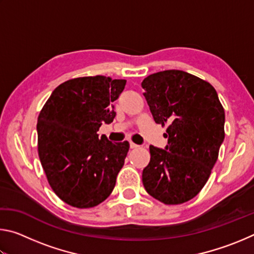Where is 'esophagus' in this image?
Wrapping results in <instances>:
<instances>
[{
  "instance_id": "esophagus-1",
  "label": "esophagus",
  "mask_w": 254,
  "mask_h": 254,
  "mask_svg": "<svg viewBox=\"0 0 254 254\" xmlns=\"http://www.w3.org/2000/svg\"><path fill=\"white\" fill-rule=\"evenodd\" d=\"M130 148L131 149H136V148H139V145L135 144L134 142H132V141H131V142H130Z\"/></svg>"
}]
</instances>
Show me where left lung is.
<instances>
[{
    "label": "left lung",
    "instance_id": "obj_1",
    "mask_svg": "<svg viewBox=\"0 0 254 254\" xmlns=\"http://www.w3.org/2000/svg\"><path fill=\"white\" fill-rule=\"evenodd\" d=\"M154 122L167 126L165 149L150 145L142 173L150 196L167 205L186 203L205 186L224 140V109L208 81L183 70H163L142 81Z\"/></svg>",
    "mask_w": 254,
    "mask_h": 254
}]
</instances>
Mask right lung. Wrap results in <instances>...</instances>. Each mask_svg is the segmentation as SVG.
Returning a JSON list of instances; mask_svg holds the SVG:
<instances>
[{
	"mask_svg": "<svg viewBox=\"0 0 254 254\" xmlns=\"http://www.w3.org/2000/svg\"><path fill=\"white\" fill-rule=\"evenodd\" d=\"M126 84L100 75L72 78L56 87L40 111V162L55 194L72 207H94L113 191L130 144L97 131L113 122V102Z\"/></svg>",
	"mask_w": 254,
	"mask_h": 254,
	"instance_id": "1",
	"label": "right lung"
}]
</instances>
